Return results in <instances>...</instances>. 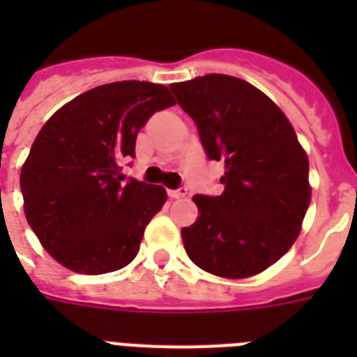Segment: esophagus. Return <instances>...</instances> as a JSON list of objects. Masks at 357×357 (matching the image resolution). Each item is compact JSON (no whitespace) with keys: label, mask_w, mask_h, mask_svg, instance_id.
<instances>
[{"label":"esophagus","mask_w":357,"mask_h":357,"mask_svg":"<svg viewBox=\"0 0 357 357\" xmlns=\"http://www.w3.org/2000/svg\"><path fill=\"white\" fill-rule=\"evenodd\" d=\"M168 196H170V198H185V196H187V187L170 189V190H168Z\"/></svg>","instance_id":"obj_1"}]
</instances>
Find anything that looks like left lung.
Listing matches in <instances>:
<instances>
[{
	"label": "left lung",
	"instance_id": "left-lung-1",
	"mask_svg": "<svg viewBox=\"0 0 357 357\" xmlns=\"http://www.w3.org/2000/svg\"><path fill=\"white\" fill-rule=\"evenodd\" d=\"M170 91L207 159L226 167L222 195L192 198L198 218L181 229L185 252L217 276L259 274L298 237L311 202L307 155L280 107L246 81L207 74Z\"/></svg>",
	"mask_w": 357,
	"mask_h": 357
}]
</instances>
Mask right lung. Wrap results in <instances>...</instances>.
<instances>
[{"label": "right lung", "mask_w": 357, "mask_h": 357, "mask_svg": "<svg viewBox=\"0 0 357 357\" xmlns=\"http://www.w3.org/2000/svg\"><path fill=\"white\" fill-rule=\"evenodd\" d=\"M167 86L116 81L74 98L44 123L22 167L25 218L66 268L105 274L129 265L167 190L126 179L137 133L174 105Z\"/></svg>", "instance_id": "add662e5"}]
</instances>
